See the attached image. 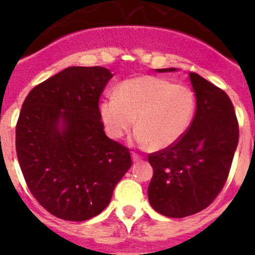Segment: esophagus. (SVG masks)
<instances>
[{
	"mask_svg": "<svg viewBox=\"0 0 255 255\" xmlns=\"http://www.w3.org/2000/svg\"><path fill=\"white\" fill-rule=\"evenodd\" d=\"M131 157H132V161H134V162H138V161H140V159H141V155L136 154V153H132Z\"/></svg>",
	"mask_w": 255,
	"mask_h": 255,
	"instance_id": "1",
	"label": "esophagus"
}]
</instances>
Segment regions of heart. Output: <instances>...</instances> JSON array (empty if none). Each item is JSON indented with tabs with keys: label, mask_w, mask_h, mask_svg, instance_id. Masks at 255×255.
Returning <instances> with one entry per match:
<instances>
[{
	"label": "heart",
	"mask_w": 255,
	"mask_h": 255,
	"mask_svg": "<svg viewBox=\"0 0 255 255\" xmlns=\"http://www.w3.org/2000/svg\"><path fill=\"white\" fill-rule=\"evenodd\" d=\"M100 111L106 132L123 138L132 125L139 145L164 149L180 140L194 117L195 94L189 85L158 76H139L121 83Z\"/></svg>",
	"instance_id": "b5f03b06"
}]
</instances>
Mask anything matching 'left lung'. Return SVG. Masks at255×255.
<instances>
[{"label":"left lung","mask_w":255,"mask_h":255,"mask_svg":"<svg viewBox=\"0 0 255 255\" xmlns=\"http://www.w3.org/2000/svg\"><path fill=\"white\" fill-rule=\"evenodd\" d=\"M189 76L197 111L188 131L173 145L148 155L153 167L149 203L171 218L194 215L216 199L229 177L239 141L238 119L229 96L198 74Z\"/></svg>","instance_id":"left-lung-1"}]
</instances>
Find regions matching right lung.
I'll return each instance as SVG.
<instances>
[{
	"label": "right lung",
	"instance_id": "obj_1",
	"mask_svg": "<svg viewBox=\"0 0 255 255\" xmlns=\"http://www.w3.org/2000/svg\"><path fill=\"white\" fill-rule=\"evenodd\" d=\"M112 76L106 67H67L22 103L15 141L20 168L38 203L61 220L100 215L131 167L129 148L107 138L101 121L98 103Z\"/></svg>",
	"mask_w": 255,
	"mask_h": 255
}]
</instances>
